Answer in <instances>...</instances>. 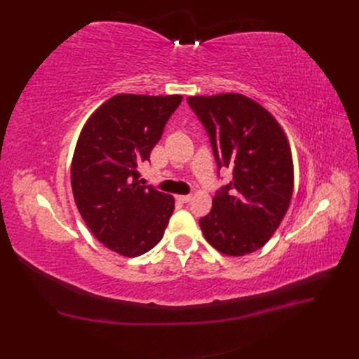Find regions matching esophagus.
<instances>
[{
  "instance_id": "esophagus-1",
  "label": "esophagus",
  "mask_w": 359,
  "mask_h": 359,
  "mask_svg": "<svg viewBox=\"0 0 359 359\" xmlns=\"http://www.w3.org/2000/svg\"><path fill=\"white\" fill-rule=\"evenodd\" d=\"M177 201L181 203H187L191 201V194H180V196H177Z\"/></svg>"
}]
</instances>
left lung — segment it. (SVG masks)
Segmentation results:
<instances>
[{
	"label": "left lung",
	"instance_id": "8db88e82",
	"mask_svg": "<svg viewBox=\"0 0 359 359\" xmlns=\"http://www.w3.org/2000/svg\"><path fill=\"white\" fill-rule=\"evenodd\" d=\"M210 136L217 166L232 181L215 191L212 208L199 220L205 240L229 256L264 247L277 231L293 191L287 137L265 107L236 93L187 97Z\"/></svg>",
	"mask_w": 359,
	"mask_h": 359
}]
</instances>
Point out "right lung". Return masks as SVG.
<instances>
[{"instance_id":"obj_1","label":"right lung","mask_w":359,"mask_h":359,"mask_svg":"<svg viewBox=\"0 0 359 359\" xmlns=\"http://www.w3.org/2000/svg\"><path fill=\"white\" fill-rule=\"evenodd\" d=\"M181 95L116 94L85 123L72 161L76 206L104 247L136 257L165 233L175 199L139 181Z\"/></svg>"}]
</instances>
